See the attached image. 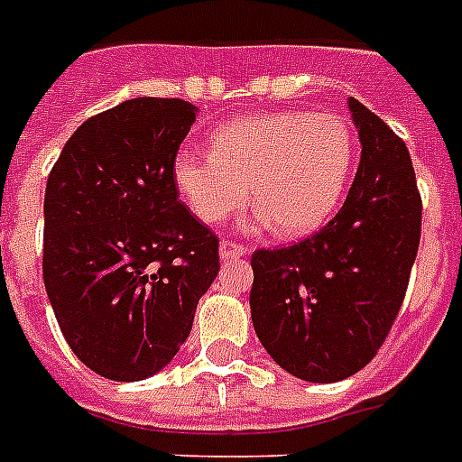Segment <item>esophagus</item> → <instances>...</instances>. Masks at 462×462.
I'll return each instance as SVG.
<instances>
[{
  "mask_svg": "<svg viewBox=\"0 0 462 462\" xmlns=\"http://www.w3.org/2000/svg\"><path fill=\"white\" fill-rule=\"evenodd\" d=\"M242 256H246V246L235 245V242H223V245H220V259L223 261L242 259Z\"/></svg>",
  "mask_w": 462,
  "mask_h": 462,
  "instance_id": "34e87169",
  "label": "esophagus"
}]
</instances>
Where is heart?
<instances>
[{"instance_id":"heart-1","label":"heart","mask_w":462,"mask_h":462,"mask_svg":"<svg viewBox=\"0 0 462 462\" xmlns=\"http://www.w3.org/2000/svg\"><path fill=\"white\" fill-rule=\"evenodd\" d=\"M352 162L355 136L343 117L281 110L225 125L210 153L181 148L172 180L203 223L223 220L252 194L259 208L249 230L275 223L282 237H302L337 208Z\"/></svg>"}]
</instances>
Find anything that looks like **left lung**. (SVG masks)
Returning <instances> with one entry per match:
<instances>
[{
	"instance_id": "1",
	"label": "left lung",
	"mask_w": 462,
	"mask_h": 462,
	"mask_svg": "<svg viewBox=\"0 0 462 462\" xmlns=\"http://www.w3.org/2000/svg\"><path fill=\"white\" fill-rule=\"evenodd\" d=\"M362 155L343 208L321 232L252 256V323L278 366L333 383L374 359L393 326L415 263L422 199L408 146L347 100Z\"/></svg>"
}]
</instances>
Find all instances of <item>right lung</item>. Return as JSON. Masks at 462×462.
I'll list each match as a JSON object with an SVG mask.
<instances>
[{
  "label": "right lung",
  "instance_id": "right-lung-1",
  "mask_svg": "<svg viewBox=\"0 0 462 462\" xmlns=\"http://www.w3.org/2000/svg\"><path fill=\"white\" fill-rule=\"evenodd\" d=\"M199 107L134 97L86 119L47 177L42 278L69 347L112 381L165 369L220 271L172 160Z\"/></svg>",
  "mask_w": 462,
  "mask_h": 462
}]
</instances>
